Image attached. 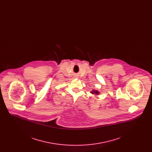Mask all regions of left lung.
Returning a JSON list of instances; mask_svg holds the SVG:
<instances>
[{
    "instance_id": "8db88e82",
    "label": "left lung",
    "mask_w": 152,
    "mask_h": 152,
    "mask_svg": "<svg viewBox=\"0 0 152 152\" xmlns=\"http://www.w3.org/2000/svg\"><path fill=\"white\" fill-rule=\"evenodd\" d=\"M90 93L92 94H96V95H99V94H100V92L99 91H97V90H96V89H92L90 92Z\"/></svg>"
}]
</instances>
